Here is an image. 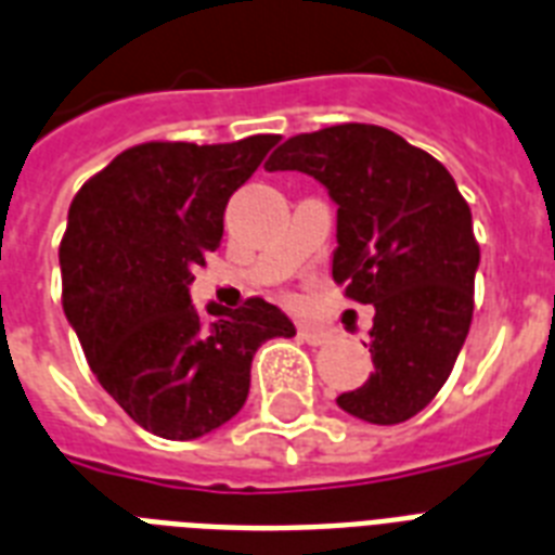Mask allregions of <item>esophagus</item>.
Returning a JSON list of instances; mask_svg holds the SVG:
<instances>
[{
	"label": "esophagus",
	"instance_id": "obj_1",
	"mask_svg": "<svg viewBox=\"0 0 555 555\" xmlns=\"http://www.w3.org/2000/svg\"><path fill=\"white\" fill-rule=\"evenodd\" d=\"M299 336L308 345H327V341L336 336V333L331 331V327H317V324H299Z\"/></svg>",
	"mask_w": 555,
	"mask_h": 555
}]
</instances>
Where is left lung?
<instances>
[{"label": "left lung", "instance_id": "obj_1", "mask_svg": "<svg viewBox=\"0 0 555 555\" xmlns=\"http://www.w3.org/2000/svg\"><path fill=\"white\" fill-rule=\"evenodd\" d=\"M264 170L313 176L336 205L333 279L373 305L371 379L336 399L371 425L434 402L470 331L479 245L453 176L379 125H333L273 151Z\"/></svg>", "mask_w": 555, "mask_h": 555}]
</instances>
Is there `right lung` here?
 Wrapping results in <instances>:
<instances>
[{
    "mask_svg": "<svg viewBox=\"0 0 555 555\" xmlns=\"http://www.w3.org/2000/svg\"><path fill=\"white\" fill-rule=\"evenodd\" d=\"M273 133L147 142L82 184L59 245L62 305L99 385L162 439H199L236 416L262 341L296 336L264 299L228 310L191 301L193 268L224 233V207Z\"/></svg>",
    "mask_w": 555,
    "mask_h": 555,
    "instance_id": "1",
    "label": "right lung"
}]
</instances>
